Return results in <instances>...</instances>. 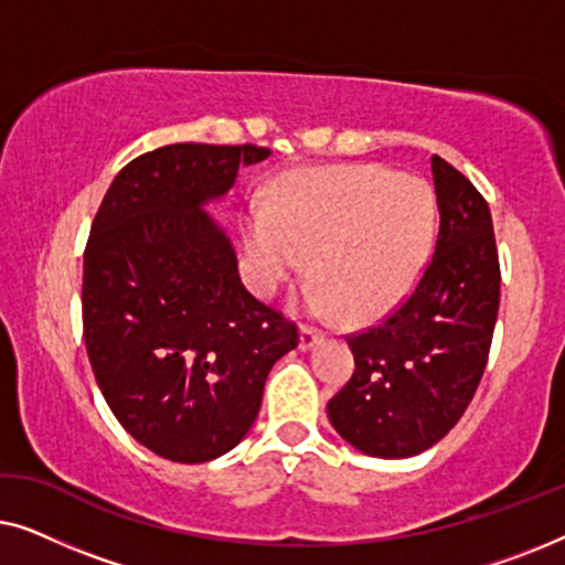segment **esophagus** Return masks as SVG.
Instances as JSON below:
<instances>
[{"label": "esophagus", "instance_id": "esophagus-1", "mask_svg": "<svg viewBox=\"0 0 565 565\" xmlns=\"http://www.w3.org/2000/svg\"><path fill=\"white\" fill-rule=\"evenodd\" d=\"M319 339H321V334L316 329H311V327H303L300 329V350L303 352H311L316 344H319Z\"/></svg>", "mask_w": 565, "mask_h": 565}]
</instances>
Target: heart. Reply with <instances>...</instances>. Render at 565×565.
Masks as SVG:
<instances>
[{"instance_id": "obj_1", "label": "heart", "mask_w": 565, "mask_h": 565, "mask_svg": "<svg viewBox=\"0 0 565 565\" xmlns=\"http://www.w3.org/2000/svg\"><path fill=\"white\" fill-rule=\"evenodd\" d=\"M435 231L437 195L422 177L377 164L298 172L282 182L275 211L249 215V277L262 296H273L313 259L323 285L316 306L367 323L416 288Z\"/></svg>"}]
</instances>
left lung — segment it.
Masks as SVG:
<instances>
[{
  "label": "left lung",
  "instance_id": "1",
  "mask_svg": "<svg viewBox=\"0 0 565 565\" xmlns=\"http://www.w3.org/2000/svg\"><path fill=\"white\" fill-rule=\"evenodd\" d=\"M431 177L435 257L398 311L347 339L354 373L327 406L339 437L373 458H412L458 424L497 327L501 275L489 205L445 159L431 157Z\"/></svg>",
  "mask_w": 565,
  "mask_h": 565
}]
</instances>
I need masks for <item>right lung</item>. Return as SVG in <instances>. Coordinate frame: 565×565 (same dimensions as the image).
Listing matches in <instances>:
<instances>
[{
  "label": "right lung",
  "instance_id": "1",
  "mask_svg": "<svg viewBox=\"0 0 565 565\" xmlns=\"http://www.w3.org/2000/svg\"><path fill=\"white\" fill-rule=\"evenodd\" d=\"M259 146L172 143L120 169L84 252V344L97 385L136 443L207 462L242 443L296 323L249 296L207 207Z\"/></svg>",
  "mask_w": 565,
  "mask_h": 565
}]
</instances>
